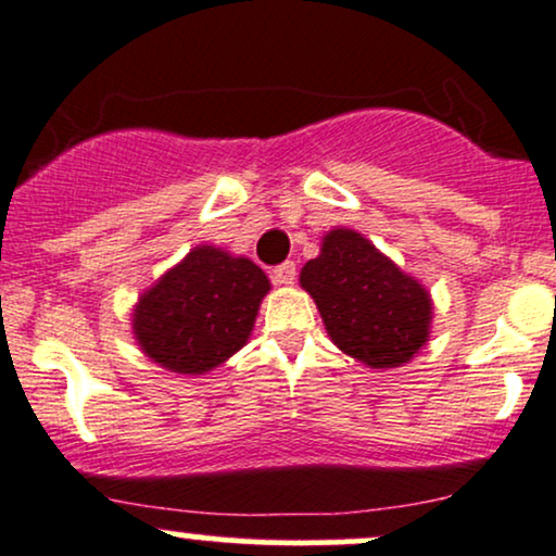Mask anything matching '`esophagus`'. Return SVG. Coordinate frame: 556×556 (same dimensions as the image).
Listing matches in <instances>:
<instances>
[{"label": "esophagus", "mask_w": 556, "mask_h": 556, "mask_svg": "<svg viewBox=\"0 0 556 556\" xmlns=\"http://www.w3.org/2000/svg\"><path fill=\"white\" fill-rule=\"evenodd\" d=\"M273 280H276L278 286H293V280H296V265L293 263L278 265L276 270H273Z\"/></svg>", "instance_id": "obj_1"}]
</instances>
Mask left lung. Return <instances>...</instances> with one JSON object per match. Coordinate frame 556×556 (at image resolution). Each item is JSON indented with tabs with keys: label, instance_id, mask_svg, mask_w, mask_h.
I'll return each instance as SVG.
<instances>
[{
	"label": "left lung",
	"instance_id": "8db88e82",
	"mask_svg": "<svg viewBox=\"0 0 556 556\" xmlns=\"http://www.w3.org/2000/svg\"><path fill=\"white\" fill-rule=\"evenodd\" d=\"M330 341L369 369H397L427 345L434 302L354 228H330L319 254L299 273Z\"/></svg>",
	"mask_w": 556,
	"mask_h": 556
}]
</instances>
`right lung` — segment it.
<instances>
[{
    "mask_svg": "<svg viewBox=\"0 0 556 556\" xmlns=\"http://www.w3.org/2000/svg\"><path fill=\"white\" fill-rule=\"evenodd\" d=\"M270 280L250 257L198 244L137 299L135 343L150 362L198 377L250 341Z\"/></svg>",
    "mask_w": 556,
    "mask_h": 556,
    "instance_id": "add662e5",
    "label": "right lung"
}]
</instances>
